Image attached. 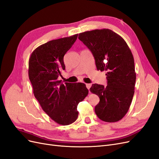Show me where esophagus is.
I'll return each mask as SVG.
<instances>
[{"mask_svg": "<svg viewBox=\"0 0 159 159\" xmlns=\"http://www.w3.org/2000/svg\"><path fill=\"white\" fill-rule=\"evenodd\" d=\"M85 85H86V88H88V89L89 90V89H90V88H91V85L90 84H86Z\"/></svg>", "mask_w": 159, "mask_h": 159, "instance_id": "34e87169", "label": "esophagus"}]
</instances>
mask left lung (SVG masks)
I'll list each match as a JSON object with an SVG mask.
<instances>
[{
  "label": "left lung",
  "instance_id": "1",
  "mask_svg": "<svg viewBox=\"0 0 159 159\" xmlns=\"http://www.w3.org/2000/svg\"><path fill=\"white\" fill-rule=\"evenodd\" d=\"M78 38L92 53L97 70L107 71L106 87L95 84L90 88L99 98L95 112L103 121H119L127 113L134 93L132 52L121 36L106 28L81 32Z\"/></svg>",
  "mask_w": 159,
  "mask_h": 159
}]
</instances>
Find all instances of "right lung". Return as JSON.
<instances>
[{
  "label": "right lung",
  "instance_id": "obj_1",
  "mask_svg": "<svg viewBox=\"0 0 159 159\" xmlns=\"http://www.w3.org/2000/svg\"><path fill=\"white\" fill-rule=\"evenodd\" d=\"M78 35L53 40L38 46L28 62V76L34 95L44 111L61 125L76 121L78 105L89 92L85 84H63L58 80L61 71L65 70L64 56Z\"/></svg>",
  "mask_w": 159,
  "mask_h": 159
}]
</instances>
